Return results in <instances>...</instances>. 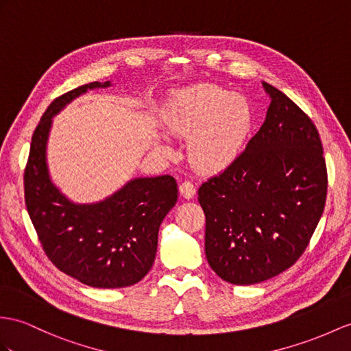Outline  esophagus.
I'll use <instances>...</instances> for the list:
<instances>
[{
    "instance_id": "obj_1",
    "label": "esophagus",
    "mask_w": 351,
    "mask_h": 351,
    "mask_svg": "<svg viewBox=\"0 0 351 351\" xmlns=\"http://www.w3.org/2000/svg\"><path fill=\"white\" fill-rule=\"evenodd\" d=\"M195 192H196V189H195L193 183H191V182H183V183L180 184V193H182L183 198H186V199L193 198Z\"/></svg>"
}]
</instances>
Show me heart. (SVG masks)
<instances>
[{
  "label": "heart",
  "instance_id": "obj_1",
  "mask_svg": "<svg viewBox=\"0 0 351 351\" xmlns=\"http://www.w3.org/2000/svg\"><path fill=\"white\" fill-rule=\"evenodd\" d=\"M162 122L189 136L187 156L202 173H219L241 156L254 126L250 101L216 84H196L169 99Z\"/></svg>",
  "mask_w": 351,
  "mask_h": 351
}]
</instances>
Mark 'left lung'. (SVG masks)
Returning <instances> with one entry per match:
<instances>
[{"instance_id":"1","label":"left lung","mask_w":351,"mask_h":351,"mask_svg":"<svg viewBox=\"0 0 351 351\" xmlns=\"http://www.w3.org/2000/svg\"><path fill=\"white\" fill-rule=\"evenodd\" d=\"M232 165L202 183L205 256L230 285H256L301 258L323 215L328 171L317 128L283 92Z\"/></svg>"}]
</instances>
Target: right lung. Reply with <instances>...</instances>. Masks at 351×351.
<instances>
[{"mask_svg":"<svg viewBox=\"0 0 351 351\" xmlns=\"http://www.w3.org/2000/svg\"><path fill=\"white\" fill-rule=\"evenodd\" d=\"M92 82L58 97L32 134L25 168V204L38 240L55 267L80 283L99 289L138 283L150 271L162 220L177 202L174 177H138L108 198L75 204L50 180L46 149L52 119Z\"/></svg>","mask_w":351,"mask_h":351,"instance_id":"obj_1","label":"right lung"}]
</instances>
